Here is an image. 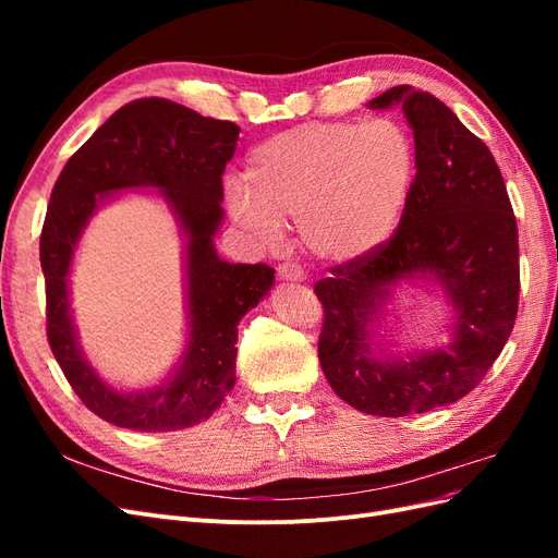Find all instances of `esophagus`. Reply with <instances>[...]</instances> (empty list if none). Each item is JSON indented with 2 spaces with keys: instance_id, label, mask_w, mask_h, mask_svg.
I'll list each match as a JSON object with an SVG mask.
<instances>
[{
  "instance_id": "esophagus-1",
  "label": "esophagus",
  "mask_w": 558,
  "mask_h": 558,
  "mask_svg": "<svg viewBox=\"0 0 558 558\" xmlns=\"http://www.w3.org/2000/svg\"><path fill=\"white\" fill-rule=\"evenodd\" d=\"M277 277H279V281H302L305 279V272H302L300 265H295V263H281L277 267Z\"/></svg>"
}]
</instances>
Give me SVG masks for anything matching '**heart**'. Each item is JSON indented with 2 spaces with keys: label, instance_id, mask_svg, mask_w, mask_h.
I'll use <instances>...</instances> for the list:
<instances>
[{
  "label": "heart",
  "instance_id": "b5f03b06",
  "mask_svg": "<svg viewBox=\"0 0 558 558\" xmlns=\"http://www.w3.org/2000/svg\"><path fill=\"white\" fill-rule=\"evenodd\" d=\"M416 167L412 134L391 118L300 125L251 150L246 185L226 183V209L263 246H277L283 223L298 221L318 260L342 265L396 232Z\"/></svg>",
  "mask_w": 558,
  "mask_h": 558
}]
</instances>
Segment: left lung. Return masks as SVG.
Segmentation results:
<instances>
[{
  "label": "left lung",
  "instance_id": "1",
  "mask_svg": "<svg viewBox=\"0 0 558 558\" xmlns=\"http://www.w3.org/2000/svg\"><path fill=\"white\" fill-rule=\"evenodd\" d=\"M367 107L402 109L416 181L393 238L316 283L326 314L318 361L353 410L408 416L468 396L508 342L519 305L517 221L492 150L440 99L396 86ZM402 284L448 302L442 343L390 349L387 316Z\"/></svg>",
  "mask_w": 558,
  "mask_h": 558
}]
</instances>
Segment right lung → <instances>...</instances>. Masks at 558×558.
Returning a JSON list of instances; mask_svg holds the SVG:
<instances>
[{
	"mask_svg": "<svg viewBox=\"0 0 558 558\" xmlns=\"http://www.w3.org/2000/svg\"><path fill=\"white\" fill-rule=\"evenodd\" d=\"M240 128L148 97L118 109L66 160L41 230L48 342L86 408L113 426L160 433L207 421L234 386L238 326L269 293L275 269L228 263L216 251L223 226V170ZM148 190L175 216L182 238L186 344L158 385L118 389L87 361L71 310V267L89 218L118 192Z\"/></svg>",
	"mask_w": 558,
	"mask_h": 558,
	"instance_id": "add662e5",
	"label": "right lung"
}]
</instances>
